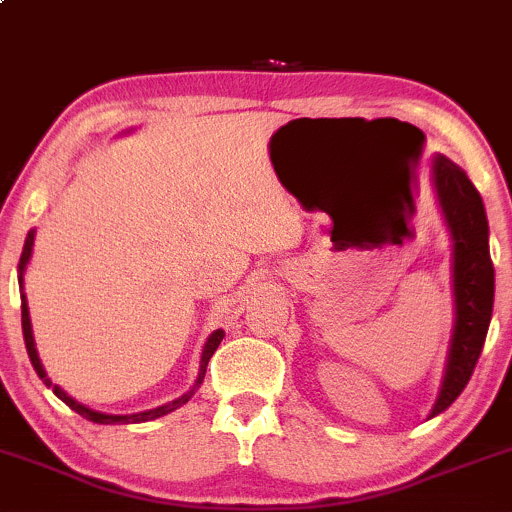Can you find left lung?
<instances>
[{"mask_svg":"<svg viewBox=\"0 0 512 512\" xmlns=\"http://www.w3.org/2000/svg\"><path fill=\"white\" fill-rule=\"evenodd\" d=\"M431 187L452 240V334L436 404L428 419L460 397L472 378L493 313V262L489 221L481 195L467 173L448 156L431 158Z\"/></svg>","mask_w":512,"mask_h":512,"instance_id":"8db88e82","label":"left lung"}]
</instances>
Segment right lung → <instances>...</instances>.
Instances as JSON below:
<instances>
[{"mask_svg": "<svg viewBox=\"0 0 512 512\" xmlns=\"http://www.w3.org/2000/svg\"><path fill=\"white\" fill-rule=\"evenodd\" d=\"M129 132H132V129H127V132H122V134H129ZM33 243H35V228H31V231H28L26 243H23V252H21V260H19V286H21V327H23V339H26V351H28V358H31V363H33L35 373H38V378L43 380V383L48 385L50 390L55 392V395L60 397L62 402L67 404L69 409H74L76 414H81V416H84V419L93 421V424H105V426H108V424H144V421L161 419V416H166V414H170V411H175L178 407H182V404L190 402V397L195 395V392L199 390V385H202L204 373H207V363H209V358L214 356V351L219 349L221 339L226 337V332H223V330H214V332L209 334L207 342H204L202 358H199V373H197L195 385H192L190 390L185 392V395L178 397V399H173V402L163 404V407H156V409H149V411H139V414H105V411H96V409L86 407V404L76 402V399H74V397H69L67 392H64L60 385L52 383V380L48 378V373H45L43 363H40L38 349H35L33 325H31V313H28L26 291H23V274H26L28 262H31V257H33Z\"/></svg>", "mask_w": 512, "mask_h": 512, "instance_id": "obj_1", "label": "right lung"}]
</instances>
